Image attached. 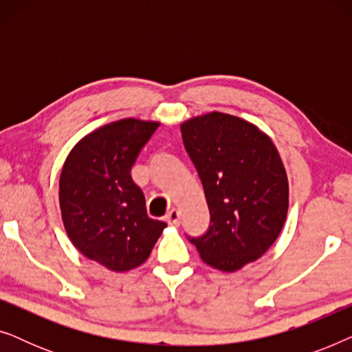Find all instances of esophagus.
Listing matches in <instances>:
<instances>
[{
	"mask_svg": "<svg viewBox=\"0 0 352 352\" xmlns=\"http://www.w3.org/2000/svg\"><path fill=\"white\" fill-rule=\"evenodd\" d=\"M179 219H181V213L176 208H173L170 213L166 214V223L171 224V226L179 224Z\"/></svg>",
	"mask_w": 352,
	"mask_h": 352,
	"instance_id": "1",
	"label": "esophagus"
}]
</instances>
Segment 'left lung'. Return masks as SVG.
Returning a JSON list of instances; mask_svg holds the SVG:
<instances>
[{
    "label": "left lung",
    "instance_id": "obj_1",
    "mask_svg": "<svg viewBox=\"0 0 352 352\" xmlns=\"http://www.w3.org/2000/svg\"><path fill=\"white\" fill-rule=\"evenodd\" d=\"M182 141L210 208L208 230L189 237L211 267L234 272L276 242L287 218L288 179L267 134L211 112L181 124Z\"/></svg>",
    "mask_w": 352,
    "mask_h": 352
}]
</instances>
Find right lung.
Wrapping results in <instances>:
<instances>
[{"label": "right lung", "instance_id": "1", "mask_svg": "<svg viewBox=\"0 0 352 352\" xmlns=\"http://www.w3.org/2000/svg\"><path fill=\"white\" fill-rule=\"evenodd\" d=\"M157 122L123 118L85 136L67 157L59 204L72 243L110 271L138 267L166 223L147 216L146 197L131 177Z\"/></svg>", "mask_w": 352, "mask_h": 352}]
</instances>
